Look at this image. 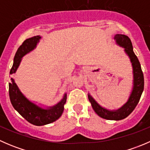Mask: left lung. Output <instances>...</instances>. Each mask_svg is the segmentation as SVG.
<instances>
[{
  "instance_id": "1",
  "label": "left lung",
  "mask_w": 150,
  "mask_h": 150,
  "mask_svg": "<svg viewBox=\"0 0 150 150\" xmlns=\"http://www.w3.org/2000/svg\"><path fill=\"white\" fill-rule=\"evenodd\" d=\"M115 39L120 46L125 48V52L130 57V59L132 63L133 69H134V88H133L132 93L130 96L128 102L123 107L116 111H110L102 107L96 103V101L90 95H88V99L91 103V106L95 112L101 117L107 120H120L128 117L136 108L143 92L144 81V75L140 62L133 51V46L131 39L128 36L121 34L116 35L115 36Z\"/></svg>"
}]
</instances>
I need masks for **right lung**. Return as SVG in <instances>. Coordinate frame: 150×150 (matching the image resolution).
Masks as SVG:
<instances>
[{"instance_id": "right-lung-1", "label": "right lung", "mask_w": 150, "mask_h": 150, "mask_svg": "<svg viewBox=\"0 0 150 150\" xmlns=\"http://www.w3.org/2000/svg\"><path fill=\"white\" fill-rule=\"evenodd\" d=\"M40 38V37L38 35L30 38L25 40L19 47L13 59V64L10 71L11 75L15 73L19 65L22 57L35 47ZM11 82L8 83L10 101L13 108L27 121L35 125L40 126L56 121L61 117L64 111V105L66 102V94L58 104L48 110H43L27 99L19 90L13 78H11Z\"/></svg>"}]
</instances>
